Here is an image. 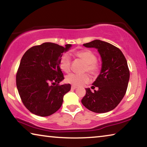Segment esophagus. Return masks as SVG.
I'll list each match as a JSON object with an SVG mask.
<instances>
[{
  "label": "esophagus",
  "mask_w": 147,
  "mask_h": 147,
  "mask_svg": "<svg viewBox=\"0 0 147 147\" xmlns=\"http://www.w3.org/2000/svg\"><path fill=\"white\" fill-rule=\"evenodd\" d=\"M77 88V87L76 86H71V89H76Z\"/></svg>",
  "instance_id": "esophagus-1"
}]
</instances>
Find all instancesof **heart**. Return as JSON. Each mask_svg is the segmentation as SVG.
I'll return each mask as SVG.
<instances>
[{
  "mask_svg": "<svg viewBox=\"0 0 147 147\" xmlns=\"http://www.w3.org/2000/svg\"><path fill=\"white\" fill-rule=\"evenodd\" d=\"M75 55L86 63L85 71H88L91 74L96 75L99 71V66L96 63V57L94 54L89 50H82L76 52ZM59 67L63 71L68 73L71 69V58L67 54H63L61 56L59 61ZM90 78L88 74H78L71 73L67 76L65 81L67 83L72 84L73 86H82L88 83Z\"/></svg>",
  "mask_w": 147,
  "mask_h": 147,
  "instance_id": "b5f03b06",
  "label": "heart"
}]
</instances>
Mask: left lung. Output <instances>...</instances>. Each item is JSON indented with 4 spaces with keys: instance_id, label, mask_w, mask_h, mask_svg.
Here are the masks:
<instances>
[{
    "instance_id": "1",
    "label": "left lung",
    "mask_w": 147,
    "mask_h": 147,
    "mask_svg": "<svg viewBox=\"0 0 147 147\" xmlns=\"http://www.w3.org/2000/svg\"><path fill=\"white\" fill-rule=\"evenodd\" d=\"M83 45L97 49L102 67L92 86L93 89L97 87L98 91L92 92L86 88L82 103L94 113L108 112L115 109L125 95L130 79L127 61L120 49L108 42L96 39Z\"/></svg>"
}]
</instances>
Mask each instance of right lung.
Masks as SVG:
<instances>
[{
	"mask_svg": "<svg viewBox=\"0 0 147 147\" xmlns=\"http://www.w3.org/2000/svg\"><path fill=\"white\" fill-rule=\"evenodd\" d=\"M71 47V44L63 47L47 42L32 47L22 57L16 85L22 102L31 113L47 117L60 108L63 96L71 86L69 84L58 85L64 79L59 61Z\"/></svg>",
	"mask_w": 147,
	"mask_h": 147,
	"instance_id": "right-lung-1",
	"label": "right lung"
}]
</instances>
